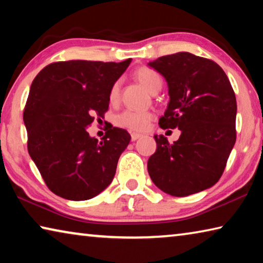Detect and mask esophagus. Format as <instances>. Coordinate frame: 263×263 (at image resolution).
I'll list each match as a JSON object with an SVG mask.
<instances>
[{
	"label": "esophagus",
	"mask_w": 263,
	"mask_h": 263,
	"mask_svg": "<svg viewBox=\"0 0 263 263\" xmlns=\"http://www.w3.org/2000/svg\"><path fill=\"white\" fill-rule=\"evenodd\" d=\"M140 137H141L140 133H135V132L131 133V140H132V141H136L137 139H139Z\"/></svg>",
	"instance_id": "obj_1"
}]
</instances>
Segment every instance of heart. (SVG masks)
I'll return each instance as SVG.
<instances>
[{
    "instance_id": "heart-1",
    "label": "heart",
    "mask_w": 263,
    "mask_h": 263,
    "mask_svg": "<svg viewBox=\"0 0 263 263\" xmlns=\"http://www.w3.org/2000/svg\"><path fill=\"white\" fill-rule=\"evenodd\" d=\"M135 77L137 78L142 86H144L148 91L152 92L153 89L161 84V78L155 72L148 67H140L136 70ZM119 95V83L115 82L110 89L109 99L111 102H115L118 99ZM153 119V114L149 111H138V110H124L123 112L117 115L116 117V124L118 126L127 128L131 131H144L149 122Z\"/></svg>"
}]
</instances>
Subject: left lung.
Returning a JSON list of instances; mask_svg holds the SVG:
<instances>
[{"instance_id":"left-lung-1","label":"left lung","mask_w":263,"mask_h":263,"mask_svg":"<svg viewBox=\"0 0 263 263\" xmlns=\"http://www.w3.org/2000/svg\"><path fill=\"white\" fill-rule=\"evenodd\" d=\"M168 83L169 103L159 125L180 128L169 144L154 136L157 151L147 169L154 184L177 197L216 184L237 139V101L229 78L219 65L188 52L163 55L148 64Z\"/></svg>"}]
</instances>
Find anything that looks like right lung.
Returning a JSON list of instances; mask_svg holds the SVG:
<instances>
[{
	"label": "right lung",
	"mask_w": 263,
	"mask_h": 263,
	"mask_svg": "<svg viewBox=\"0 0 263 263\" xmlns=\"http://www.w3.org/2000/svg\"><path fill=\"white\" fill-rule=\"evenodd\" d=\"M131 60L57 61L34 78L23 112L28 151L53 194L86 201L112 181L131 136L111 125L99 141L87 127L104 117L110 89Z\"/></svg>",
	"instance_id": "right-lung-1"
}]
</instances>
